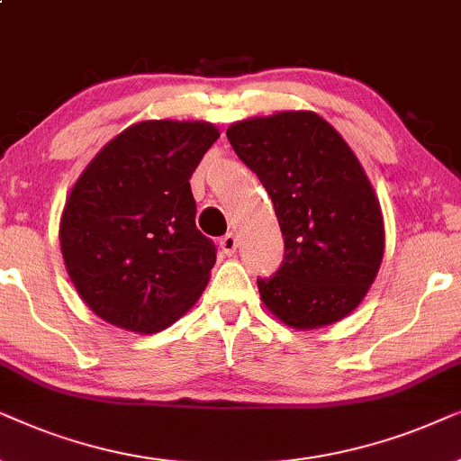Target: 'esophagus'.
Masks as SVG:
<instances>
[{"label":"esophagus","instance_id":"esophagus-1","mask_svg":"<svg viewBox=\"0 0 461 461\" xmlns=\"http://www.w3.org/2000/svg\"><path fill=\"white\" fill-rule=\"evenodd\" d=\"M219 247H221V250H223L225 255H234L236 249H238V238L234 234H225L219 240Z\"/></svg>","mask_w":461,"mask_h":461}]
</instances>
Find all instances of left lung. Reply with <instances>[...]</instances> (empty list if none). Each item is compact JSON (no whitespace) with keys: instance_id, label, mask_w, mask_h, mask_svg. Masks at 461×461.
<instances>
[{"instance_id":"obj_1","label":"left lung","mask_w":461,"mask_h":461,"mask_svg":"<svg viewBox=\"0 0 461 461\" xmlns=\"http://www.w3.org/2000/svg\"><path fill=\"white\" fill-rule=\"evenodd\" d=\"M227 139L272 198L285 238L280 267L257 278L263 303L294 329L341 321L384 257L382 211L360 162L312 112L238 122Z\"/></svg>"}]
</instances>
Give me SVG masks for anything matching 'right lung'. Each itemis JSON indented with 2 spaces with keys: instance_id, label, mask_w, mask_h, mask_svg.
Segmentation results:
<instances>
[{
  "instance_id": "add662e5",
  "label": "right lung",
  "mask_w": 461,
  "mask_h": 461,
  "mask_svg": "<svg viewBox=\"0 0 461 461\" xmlns=\"http://www.w3.org/2000/svg\"><path fill=\"white\" fill-rule=\"evenodd\" d=\"M217 139L206 122H139L77 179L60 250L79 297L103 321L158 333L204 291L217 247L195 227L189 179Z\"/></svg>"
}]
</instances>
